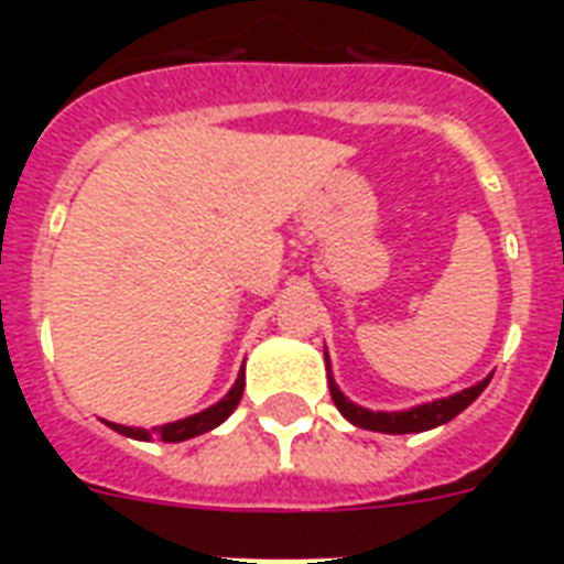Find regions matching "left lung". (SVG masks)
<instances>
[{
  "label": "left lung",
  "mask_w": 564,
  "mask_h": 564,
  "mask_svg": "<svg viewBox=\"0 0 564 564\" xmlns=\"http://www.w3.org/2000/svg\"><path fill=\"white\" fill-rule=\"evenodd\" d=\"M486 386H489V377L480 380L477 386H471V389H463V392L451 394V398H442V401L421 403V406L406 412L362 410V406L351 403L339 389H336L334 380H330V394H334L336 410L343 412L351 424H357V427L362 430H375V433H394V436H398V433H421V430H433L438 427V424H447V421L456 419L468 403L477 401Z\"/></svg>",
  "instance_id": "8db88e82"
}]
</instances>
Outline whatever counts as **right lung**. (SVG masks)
I'll list each match as a JSON object with an SVG mask.
<instances>
[{
  "instance_id": "add662e5",
  "label": "right lung",
  "mask_w": 564,
  "mask_h": 564,
  "mask_svg": "<svg viewBox=\"0 0 564 564\" xmlns=\"http://www.w3.org/2000/svg\"><path fill=\"white\" fill-rule=\"evenodd\" d=\"M242 389H246V371H239L234 389H230V392L225 394L216 406L198 412V415H189V419H181V421H172V424H163V427H154L152 433H145V430L140 427H122V424H110V427L117 430V433H122V436H131V438L154 436V438H161V442H184V438L202 436V433H207V430L219 427L221 421L237 410L239 398H242Z\"/></svg>"
}]
</instances>
